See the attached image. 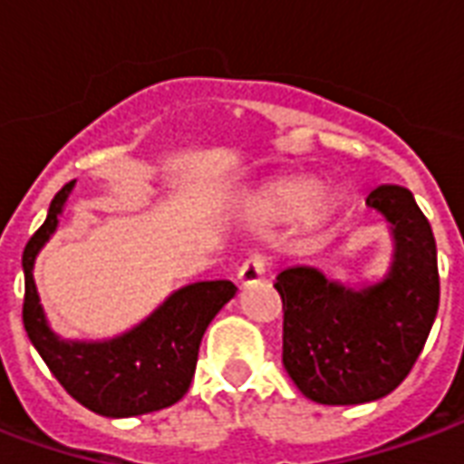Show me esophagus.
Wrapping results in <instances>:
<instances>
[{"instance_id": "1", "label": "esophagus", "mask_w": 464, "mask_h": 464, "mask_svg": "<svg viewBox=\"0 0 464 464\" xmlns=\"http://www.w3.org/2000/svg\"><path fill=\"white\" fill-rule=\"evenodd\" d=\"M266 267H267L266 256L253 253V256H248V258L241 263V267H238V283H241L243 287L260 283V280L266 277Z\"/></svg>"}]
</instances>
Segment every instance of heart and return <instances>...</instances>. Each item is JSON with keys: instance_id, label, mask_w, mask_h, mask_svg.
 Listing matches in <instances>:
<instances>
[{"instance_id": "heart-1", "label": "heart", "mask_w": 464, "mask_h": 464, "mask_svg": "<svg viewBox=\"0 0 464 464\" xmlns=\"http://www.w3.org/2000/svg\"><path fill=\"white\" fill-rule=\"evenodd\" d=\"M337 208V191L310 177H285L260 188L253 214L260 221H287L300 214L304 226H319Z\"/></svg>"}]
</instances>
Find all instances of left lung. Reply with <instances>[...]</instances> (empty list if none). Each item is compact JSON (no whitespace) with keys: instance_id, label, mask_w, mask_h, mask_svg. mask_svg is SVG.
Masks as SVG:
<instances>
[{"instance_id":"left-lung-1","label":"left lung","mask_w":464,"mask_h":464,"mask_svg":"<svg viewBox=\"0 0 464 464\" xmlns=\"http://www.w3.org/2000/svg\"><path fill=\"white\" fill-rule=\"evenodd\" d=\"M366 204L386 216L396 241L381 283L349 290L317 267H287L276 277L285 369L304 396L324 406L369 403L398 389L440 304L435 236L413 194L391 184L373 188Z\"/></svg>"}]
</instances>
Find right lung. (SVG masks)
<instances>
[{"instance_id":"obj_1","label":"right lung","mask_w":464,"mask_h":464,"mask_svg":"<svg viewBox=\"0 0 464 464\" xmlns=\"http://www.w3.org/2000/svg\"><path fill=\"white\" fill-rule=\"evenodd\" d=\"M71 188L73 181L53 197L46 221L24 248V329L58 383L92 413L130 418L162 411L188 391L206 327L238 287L228 280L187 285L122 337L110 342L58 339L39 304L34 260L56 231Z\"/></svg>"}]
</instances>
